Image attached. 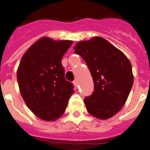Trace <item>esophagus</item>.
<instances>
[{"mask_svg":"<svg viewBox=\"0 0 150 150\" xmlns=\"http://www.w3.org/2000/svg\"><path fill=\"white\" fill-rule=\"evenodd\" d=\"M73 83H74V86H75L76 88H77V86H78V82H77V80H74Z\"/></svg>","mask_w":150,"mask_h":150,"instance_id":"34e87169","label":"esophagus"}]
</instances>
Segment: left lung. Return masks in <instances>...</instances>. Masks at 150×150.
Segmentation results:
<instances>
[{"label":"left lung","mask_w":150,"mask_h":150,"mask_svg":"<svg viewBox=\"0 0 150 150\" xmlns=\"http://www.w3.org/2000/svg\"><path fill=\"white\" fill-rule=\"evenodd\" d=\"M74 49L86 62L94 82L92 95L84 100L87 111L100 119L111 118L121 110L133 86L130 61L102 37L79 42Z\"/></svg>","instance_id":"1"}]
</instances>
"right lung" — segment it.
<instances>
[{"mask_svg": "<svg viewBox=\"0 0 150 150\" xmlns=\"http://www.w3.org/2000/svg\"><path fill=\"white\" fill-rule=\"evenodd\" d=\"M72 43L43 37L31 45L20 61L17 81L21 96L28 108L46 121L64 113L74 92L62 65L63 55Z\"/></svg>", "mask_w": 150, "mask_h": 150, "instance_id": "add662e5", "label": "right lung"}]
</instances>
